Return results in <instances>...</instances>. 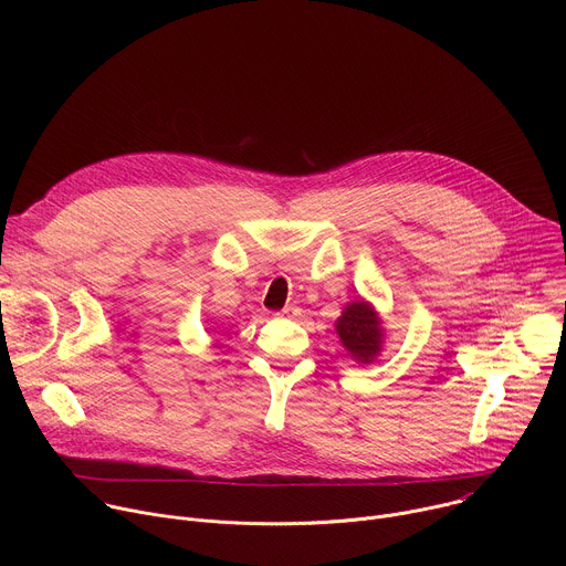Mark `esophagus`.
Listing matches in <instances>:
<instances>
[{
	"label": "esophagus",
	"instance_id": "obj_1",
	"mask_svg": "<svg viewBox=\"0 0 566 566\" xmlns=\"http://www.w3.org/2000/svg\"><path fill=\"white\" fill-rule=\"evenodd\" d=\"M277 317H293V315H297V308L295 306H286L284 311H280V313H275Z\"/></svg>",
	"mask_w": 566,
	"mask_h": 566
}]
</instances>
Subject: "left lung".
Returning <instances> with one entry per match:
<instances>
[{"instance_id": "left-lung-1", "label": "left lung", "mask_w": 566, "mask_h": 566, "mask_svg": "<svg viewBox=\"0 0 566 566\" xmlns=\"http://www.w3.org/2000/svg\"><path fill=\"white\" fill-rule=\"evenodd\" d=\"M336 332L343 347L358 363H371L382 349V325L374 306L365 300H354L345 306L343 315L336 319Z\"/></svg>"}]
</instances>
